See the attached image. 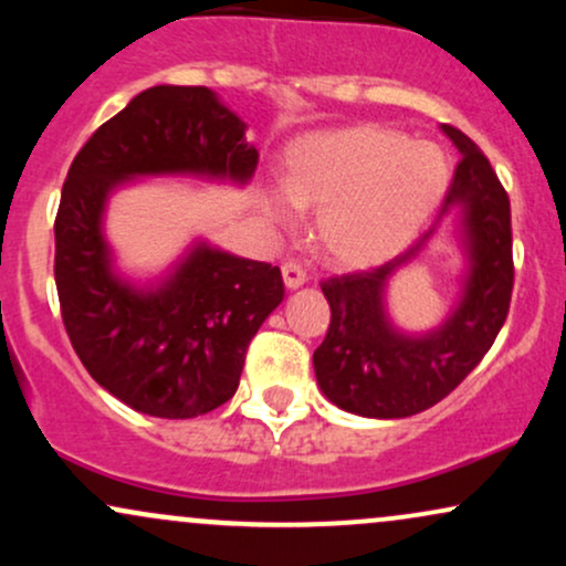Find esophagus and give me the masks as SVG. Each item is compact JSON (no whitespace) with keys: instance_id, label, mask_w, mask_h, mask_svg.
I'll list each match as a JSON object with an SVG mask.
<instances>
[{"instance_id":"obj_1","label":"esophagus","mask_w":566,"mask_h":566,"mask_svg":"<svg viewBox=\"0 0 566 566\" xmlns=\"http://www.w3.org/2000/svg\"><path fill=\"white\" fill-rule=\"evenodd\" d=\"M282 276H284V287H287V290L303 287L305 279H308V276H305L303 265L295 263V261H290V263L282 265Z\"/></svg>"}]
</instances>
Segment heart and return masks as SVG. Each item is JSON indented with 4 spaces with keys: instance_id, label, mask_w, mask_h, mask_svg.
I'll return each mask as SVG.
<instances>
[{
    "instance_id": "b5f03b06",
    "label": "heart",
    "mask_w": 566,
    "mask_h": 566,
    "mask_svg": "<svg viewBox=\"0 0 566 566\" xmlns=\"http://www.w3.org/2000/svg\"><path fill=\"white\" fill-rule=\"evenodd\" d=\"M450 186L439 146L380 125L311 133L284 157V191L263 193L279 223L292 205L316 210V242L340 269H373L426 229Z\"/></svg>"
}]
</instances>
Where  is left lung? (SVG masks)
<instances>
[{
  "label": "left lung",
  "instance_id": "left-lung-1",
  "mask_svg": "<svg viewBox=\"0 0 566 566\" xmlns=\"http://www.w3.org/2000/svg\"><path fill=\"white\" fill-rule=\"evenodd\" d=\"M460 151L441 201L460 216L469 271L454 311L426 335H405L386 311L391 274L423 252L437 226L405 255L361 274L322 282L333 319L314 350L316 382L333 405L361 418H409L452 394L484 359L509 316L513 290L511 201L490 159L458 127H441Z\"/></svg>",
  "mask_w": 566,
  "mask_h": 566
}]
</instances>
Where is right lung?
I'll list each match as a JSON object with an SVG mask.
<instances>
[{
    "instance_id": "right-lung-1",
    "label": "right lung",
    "mask_w": 566,
    "mask_h": 566,
    "mask_svg": "<svg viewBox=\"0 0 566 566\" xmlns=\"http://www.w3.org/2000/svg\"><path fill=\"white\" fill-rule=\"evenodd\" d=\"M247 125L207 87L143 90L71 161L55 218V284L71 346L87 373L154 418H197L239 388L247 346L282 303V271L197 242L157 287L114 271L106 201L146 175L244 186L258 151Z\"/></svg>"
}]
</instances>
